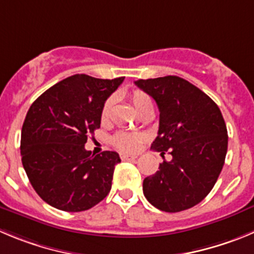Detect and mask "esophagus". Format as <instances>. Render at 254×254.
<instances>
[{"label": "esophagus", "instance_id": "1", "mask_svg": "<svg viewBox=\"0 0 254 254\" xmlns=\"http://www.w3.org/2000/svg\"><path fill=\"white\" fill-rule=\"evenodd\" d=\"M120 158H122V160H134L136 159V155H129V154H120Z\"/></svg>", "mask_w": 254, "mask_h": 254}]
</instances>
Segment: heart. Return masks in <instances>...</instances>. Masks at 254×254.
<instances>
[{"mask_svg":"<svg viewBox=\"0 0 254 254\" xmlns=\"http://www.w3.org/2000/svg\"><path fill=\"white\" fill-rule=\"evenodd\" d=\"M130 100H131L132 105H134L135 110L138 111L139 114H144L149 109H153V104H151L150 99H149L148 95L143 91H134L130 96ZM113 98H109L108 100L104 103L103 109H101V120L105 122L108 120L109 115H110L111 106H113ZM144 136L141 134H131V132H125V131H119L116 132L113 136V144L119 148L120 150L125 151H134L140 146V144L143 143Z\"/></svg>","mask_w":254,"mask_h":254,"instance_id":"obj_1","label":"heart"}]
</instances>
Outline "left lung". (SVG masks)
Segmentation results:
<instances>
[{
  "label": "left lung",
  "instance_id": "left-lung-1",
  "mask_svg": "<svg viewBox=\"0 0 254 254\" xmlns=\"http://www.w3.org/2000/svg\"><path fill=\"white\" fill-rule=\"evenodd\" d=\"M159 108V130L151 149L172 160L146 177L143 191L163 212L177 213L200 203L209 194L226 160L228 134L217 104L178 76L138 80Z\"/></svg>",
  "mask_w": 254,
  "mask_h": 254
}]
</instances>
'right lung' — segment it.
Returning a JSON list of instances; mask_svg holds the SVG:
<instances>
[{
	"instance_id": "add662e5",
	"label": "right lung",
	"mask_w": 254,
	"mask_h": 254,
	"mask_svg": "<svg viewBox=\"0 0 254 254\" xmlns=\"http://www.w3.org/2000/svg\"><path fill=\"white\" fill-rule=\"evenodd\" d=\"M123 81L76 73L46 90L28 109L21 131L22 165L51 207L82 212L110 191L119 154L95 155L85 143L100 127L104 103Z\"/></svg>"
}]
</instances>
